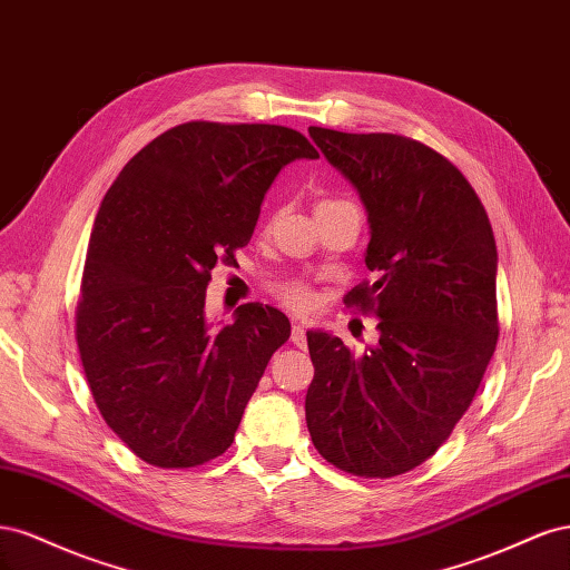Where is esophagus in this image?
I'll return each instance as SVG.
<instances>
[{
  "label": "esophagus",
  "mask_w": 570,
  "mask_h": 570,
  "mask_svg": "<svg viewBox=\"0 0 570 570\" xmlns=\"http://www.w3.org/2000/svg\"><path fill=\"white\" fill-rule=\"evenodd\" d=\"M292 342H295L297 347H304V344H306V331H304V323H299V321L292 323Z\"/></svg>",
  "instance_id": "esophagus-1"
}]
</instances>
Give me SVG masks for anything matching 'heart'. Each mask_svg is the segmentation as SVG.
<instances>
[{
    "label": "heart",
    "instance_id": "obj_1",
    "mask_svg": "<svg viewBox=\"0 0 570 570\" xmlns=\"http://www.w3.org/2000/svg\"><path fill=\"white\" fill-rule=\"evenodd\" d=\"M325 202H333V199H325ZM325 202H321V204H325ZM283 299L292 308H299V312H304V308L314 304V292H312V287H306L302 283H292L283 289Z\"/></svg>",
    "mask_w": 570,
    "mask_h": 570
}]
</instances>
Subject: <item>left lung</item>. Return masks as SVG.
<instances>
[{
    "label": "left lung",
    "mask_w": 570,
    "mask_h": 570,
    "mask_svg": "<svg viewBox=\"0 0 570 570\" xmlns=\"http://www.w3.org/2000/svg\"><path fill=\"white\" fill-rule=\"evenodd\" d=\"M308 135L366 206L375 281L344 304L377 318V344L354 356L331 333H306V425L337 469L402 475L452 435L494 354L492 226L461 170L411 137L316 126Z\"/></svg>",
    "instance_id": "1"
}]
</instances>
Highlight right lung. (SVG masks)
Here are the masks:
<instances>
[{
    "label": "right lung",
    "instance_id": "add662e5",
    "mask_svg": "<svg viewBox=\"0 0 570 570\" xmlns=\"http://www.w3.org/2000/svg\"><path fill=\"white\" fill-rule=\"evenodd\" d=\"M318 159L285 126L189 120L124 166L95 218L76 340L101 419L128 450L159 469L220 456L289 337L283 312L237 306L206 321V285L233 264L281 168Z\"/></svg>",
    "mask_w": 570,
    "mask_h": 570
}]
</instances>
